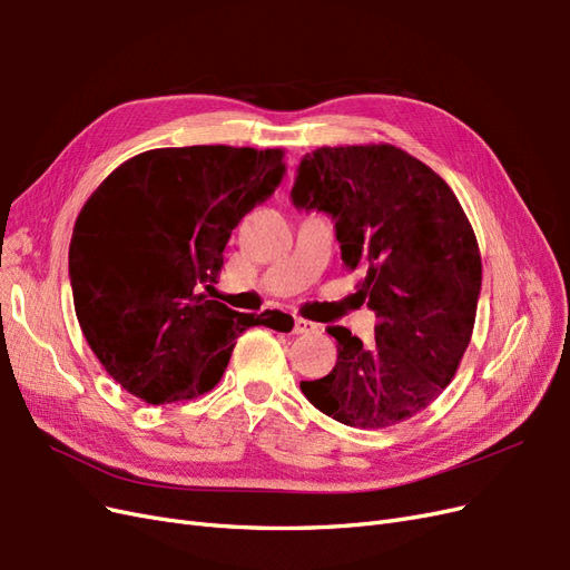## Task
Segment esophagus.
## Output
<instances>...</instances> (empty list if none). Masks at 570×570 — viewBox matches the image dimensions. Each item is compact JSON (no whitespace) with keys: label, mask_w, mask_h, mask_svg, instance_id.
<instances>
[{"label":"esophagus","mask_w":570,"mask_h":570,"mask_svg":"<svg viewBox=\"0 0 570 570\" xmlns=\"http://www.w3.org/2000/svg\"><path fill=\"white\" fill-rule=\"evenodd\" d=\"M318 331V325L316 323H312V321H306V318H295V333L297 335H308V333H316Z\"/></svg>","instance_id":"esophagus-1"}]
</instances>
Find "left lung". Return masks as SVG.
Masks as SVG:
<instances>
[{"label":"left lung","instance_id":"8db88e82","mask_svg":"<svg viewBox=\"0 0 570 570\" xmlns=\"http://www.w3.org/2000/svg\"><path fill=\"white\" fill-rule=\"evenodd\" d=\"M292 204L335 220L342 262L364 273L356 295L375 340L347 327L337 364L302 392L325 416L381 430L433 404L469 347L480 297L478 239L433 168L392 145L318 147L299 161Z\"/></svg>","mask_w":570,"mask_h":570}]
</instances>
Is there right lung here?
<instances>
[{"instance_id": "obj_1", "label": "right lung", "mask_w": 570, "mask_h": 570, "mask_svg": "<svg viewBox=\"0 0 570 570\" xmlns=\"http://www.w3.org/2000/svg\"><path fill=\"white\" fill-rule=\"evenodd\" d=\"M283 174V149L164 147L120 164L85 202L68 249L76 316L120 387L147 404L195 400L216 387L239 333L271 327V314L206 292L233 228Z\"/></svg>"}]
</instances>
